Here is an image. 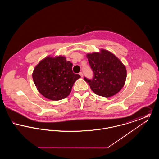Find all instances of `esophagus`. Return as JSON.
<instances>
[{
    "label": "esophagus",
    "instance_id": "34e87169",
    "mask_svg": "<svg viewBox=\"0 0 159 159\" xmlns=\"http://www.w3.org/2000/svg\"><path fill=\"white\" fill-rule=\"evenodd\" d=\"M79 75H80V76H81V77H83V73H82V72H80V73H79Z\"/></svg>",
    "mask_w": 159,
    "mask_h": 159
}]
</instances>
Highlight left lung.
<instances>
[{"mask_svg":"<svg viewBox=\"0 0 159 159\" xmlns=\"http://www.w3.org/2000/svg\"><path fill=\"white\" fill-rule=\"evenodd\" d=\"M86 57L93 71V78L84 80L95 94L104 97L116 95L123 87L126 69L114 54L104 49L100 52L88 53Z\"/></svg>","mask_w":159,"mask_h":159,"instance_id":"obj_1","label":"left lung"}]
</instances>
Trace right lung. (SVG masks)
I'll list each match as a JSON object with an SVG mask.
<instances>
[{"label":"right lung","instance_id":"right-lung-1","mask_svg":"<svg viewBox=\"0 0 159 159\" xmlns=\"http://www.w3.org/2000/svg\"><path fill=\"white\" fill-rule=\"evenodd\" d=\"M72 63L59 56L47 57L33 70V79L38 91L46 98L58 101L70 93L76 80L80 76L72 71Z\"/></svg>","mask_w":159,"mask_h":159}]
</instances>
